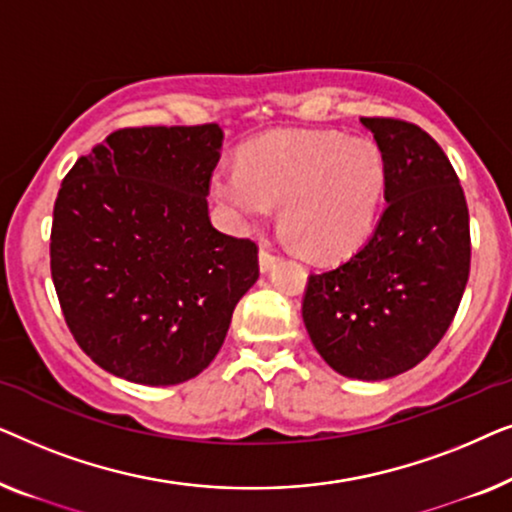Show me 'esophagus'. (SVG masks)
Returning <instances> with one entry per match:
<instances>
[{
	"instance_id": "obj_1",
	"label": "esophagus",
	"mask_w": 512,
	"mask_h": 512,
	"mask_svg": "<svg viewBox=\"0 0 512 512\" xmlns=\"http://www.w3.org/2000/svg\"><path fill=\"white\" fill-rule=\"evenodd\" d=\"M277 256L272 254V251L268 247H261V251H258V265H261V272H268L272 265H275Z\"/></svg>"
}]
</instances>
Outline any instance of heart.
Returning <instances> with one entry per match:
<instances>
[{
	"label": "heart",
	"mask_w": 512,
	"mask_h": 512,
	"mask_svg": "<svg viewBox=\"0 0 512 512\" xmlns=\"http://www.w3.org/2000/svg\"><path fill=\"white\" fill-rule=\"evenodd\" d=\"M237 230L261 223L282 202V237L321 261L354 254L373 233L387 193V158L368 137L275 132L247 144L240 165L209 181Z\"/></svg>",
	"instance_id": "1"
}]
</instances>
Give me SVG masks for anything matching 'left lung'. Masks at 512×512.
Listing matches in <instances>:
<instances>
[{"label": "left lung", "mask_w": 512, "mask_h": 512, "mask_svg": "<svg viewBox=\"0 0 512 512\" xmlns=\"http://www.w3.org/2000/svg\"><path fill=\"white\" fill-rule=\"evenodd\" d=\"M387 158V209L338 268L310 275L303 321L328 366L352 380H389L431 354L471 270L468 207L436 139L398 118H361Z\"/></svg>", "instance_id": "left-lung-1"}]
</instances>
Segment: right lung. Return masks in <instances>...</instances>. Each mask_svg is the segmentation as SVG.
<instances>
[{
  "instance_id": "right-lung-1",
  "label": "right lung",
  "mask_w": 512,
  "mask_h": 512,
  "mask_svg": "<svg viewBox=\"0 0 512 512\" xmlns=\"http://www.w3.org/2000/svg\"><path fill=\"white\" fill-rule=\"evenodd\" d=\"M223 130L111 132L62 179L51 275L79 347L146 387L200 375L258 279V247L223 235L207 209Z\"/></svg>"
}]
</instances>
